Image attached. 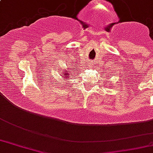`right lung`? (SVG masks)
Returning a JSON list of instances; mask_svg holds the SVG:
<instances>
[{"mask_svg":"<svg viewBox=\"0 0 153 153\" xmlns=\"http://www.w3.org/2000/svg\"><path fill=\"white\" fill-rule=\"evenodd\" d=\"M66 72H67V73H66V72L63 73V76L65 77V78H67V79H68L69 77L71 76V74H70V73H68V71H66ZM71 76H73V75H71Z\"/></svg>","mask_w":153,"mask_h":153,"instance_id":"1","label":"right lung"}]
</instances>
